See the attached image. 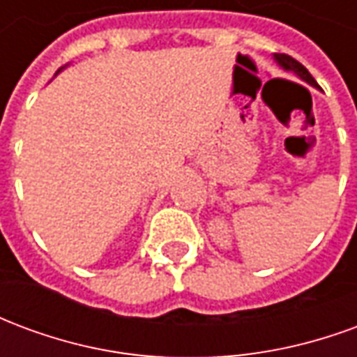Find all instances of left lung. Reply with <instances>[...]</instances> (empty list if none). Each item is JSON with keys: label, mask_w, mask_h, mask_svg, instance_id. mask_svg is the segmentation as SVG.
<instances>
[{"label": "left lung", "mask_w": 357, "mask_h": 357, "mask_svg": "<svg viewBox=\"0 0 357 357\" xmlns=\"http://www.w3.org/2000/svg\"><path fill=\"white\" fill-rule=\"evenodd\" d=\"M273 59H275V63L281 66L283 70L296 74L300 80L307 82V84H310V86H314V88L317 86V82L314 80V76H312V74L307 73L306 66L300 65L298 61H296V59H292L291 55H284V53H275V55H273Z\"/></svg>", "instance_id": "8db88e82"}]
</instances>
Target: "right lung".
<instances>
[{"instance_id":"obj_1","label":"right lung","mask_w":357,"mask_h":357,"mask_svg":"<svg viewBox=\"0 0 357 357\" xmlns=\"http://www.w3.org/2000/svg\"><path fill=\"white\" fill-rule=\"evenodd\" d=\"M59 73H61V70H59Z\"/></svg>"}]
</instances>
